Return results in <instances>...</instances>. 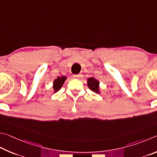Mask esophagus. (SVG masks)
Returning <instances> with one entry per match:
<instances>
[{"mask_svg":"<svg viewBox=\"0 0 157 157\" xmlns=\"http://www.w3.org/2000/svg\"><path fill=\"white\" fill-rule=\"evenodd\" d=\"M81 76H82L81 74H74V75H73V77H74V78H81Z\"/></svg>","mask_w":157,"mask_h":157,"instance_id":"obj_1","label":"esophagus"}]
</instances>
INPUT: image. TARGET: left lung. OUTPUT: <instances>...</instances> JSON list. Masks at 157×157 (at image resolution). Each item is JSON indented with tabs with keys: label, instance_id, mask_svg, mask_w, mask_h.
<instances>
[{
	"label": "left lung",
	"instance_id": "obj_1",
	"mask_svg": "<svg viewBox=\"0 0 157 157\" xmlns=\"http://www.w3.org/2000/svg\"><path fill=\"white\" fill-rule=\"evenodd\" d=\"M87 86L89 87L90 90H91L92 91L94 92L95 93H98L99 94V82L97 79L94 78L93 77L92 78H87Z\"/></svg>",
	"mask_w": 157,
	"mask_h": 157
}]
</instances>
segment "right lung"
<instances>
[{"mask_svg":"<svg viewBox=\"0 0 157 157\" xmlns=\"http://www.w3.org/2000/svg\"><path fill=\"white\" fill-rule=\"evenodd\" d=\"M66 79H67V77L65 76H62L61 77L58 76L57 78L55 79L53 83V89L54 90V93L58 92L61 88V87L63 86V85Z\"/></svg>","mask_w":157,"mask_h":157,"instance_id":"right-lung-1","label":"right lung"}]
</instances>
